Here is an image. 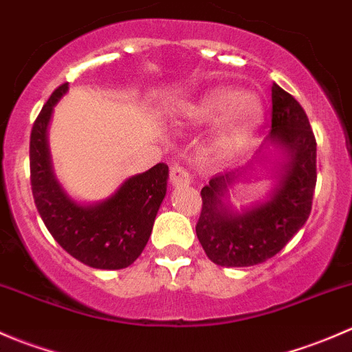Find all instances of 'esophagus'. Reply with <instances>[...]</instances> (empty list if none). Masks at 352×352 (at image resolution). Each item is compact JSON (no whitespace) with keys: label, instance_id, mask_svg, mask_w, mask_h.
<instances>
[{"label":"esophagus","instance_id":"1","mask_svg":"<svg viewBox=\"0 0 352 352\" xmlns=\"http://www.w3.org/2000/svg\"><path fill=\"white\" fill-rule=\"evenodd\" d=\"M170 182L172 186H189L190 184V173L186 166L182 165H172L170 166Z\"/></svg>","mask_w":352,"mask_h":352}]
</instances>
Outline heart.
Returning <instances> with one entry per match:
<instances>
[{
  "label": "heart",
  "mask_w": 352,
  "mask_h": 352,
  "mask_svg": "<svg viewBox=\"0 0 352 352\" xmlns=\"http://www.w3.org/2000/svg\"><path fill=\"white\" fill-rule=\"evenodd\" d=\"M225 110L216 143L221 150L230 151L239 148L247 140L257 120L261 107L250 95H235L226 88L212 90L201 102L189 109L190 117L196 120H209Z\"/></svg>",
  "instance_id": "b5f03b06"
}]
</instances>
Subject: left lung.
Here are the masks:
<instances>
[{"label": "left lung", "instance_id": "obj_1", "mask_svg": "<svg viewBox=\"0 0 352 352\" xmlns=\"http://www.w3.org/2000/svg\"><path fill=\"white\" fill-rule=\"evenodd\" d=\"M271 141L289 155L271 199L242 214L230 211L225 196L236 175H214L202 187L196 225L206 255L225 267H248L274 257L300 232L311 211L317 184V141L296 98L272 85Z\"/></svg>", "mask_w": 352, "mask_h": 352}]
</instances>
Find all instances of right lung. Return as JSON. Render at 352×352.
Masks as SVG:
<instances>
[{
	"label": "right lung",
	"mask_w": 352,
	"mask_h": 352,
	"mask_svg": "<svg viewBox=\"0 0 352 352\" xmlns=\"http://www.w3.org/2000/svg\"><path fill=\"white\" fill-rule=\"evenodd\" d=\"M67 83L52 91L30 133V186L42 221L74 258L95 269H124L146 247L160 204L166 194L168 166L156 163L127 179L112 197L95 206L71 201L54 179L47 150L52 107Z\"/></svg>",
	"instance_id": "add662e5"
}]
</instances>
